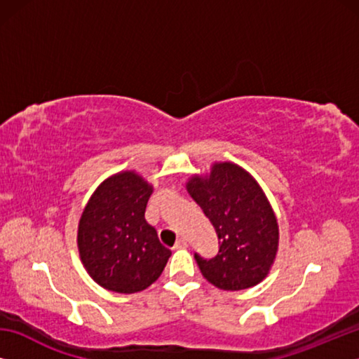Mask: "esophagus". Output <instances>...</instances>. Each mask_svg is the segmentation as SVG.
<instances>
[{"label":"esophagus","instance_id":"34e87169","mask_svg":"<svg viewBox=\"0 0 359 359\" xmlns=\"http://www.w3.org/2000/svg\"><path fill=\"white\" fill-rule=\"evenodd\" d=\"M185 247H188V241L185 238H180L174 245V248H185Z\"/></svg>","mask_w":359,"mask_h":359}]
</instances>
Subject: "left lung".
Segmentation results:
<instances>
[{
	"label": "left lung",
	"instance_id": "obj_1",
	"mask_svg": "<svg viewBox=\"0 0 359 359\" xmlns=\"http://www.w3.org/2000/svg\"><path fill=\"white\" fill-rule=\"evenodd\" d=\"M187 191L214 224L220 245L212 259L194 255L204 278L224 291L263 282L278 250V223L253 175L233 161H218L209 174L191 175Z\"/></svg>",
	"mask_w": 359,
	"mask_h": 359
}]
</instances>
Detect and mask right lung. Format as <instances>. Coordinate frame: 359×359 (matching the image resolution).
<instances>
[{
  "instance_id": "right-lung-1",
  "label": "right lung",
  "mask_w": 359,
  "mask_h": 359,
  "mask_svg": "<svg viewBox=\"0 0 359 359\" xmlns=\"http://www.w3.org/2000/svg\"><path fill=\"white\" fill-rule=\"evenodd\" d=\"M154 185L136 171H120L102 180L79 220V257L88 276L121 294L149 288L171 257L145 222Z\"/></svg>"
}]
</instances>
